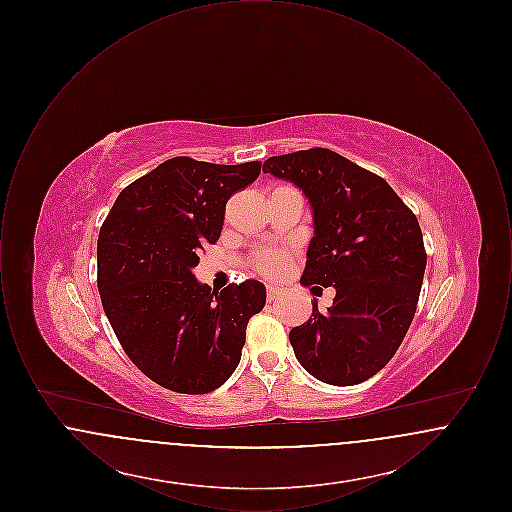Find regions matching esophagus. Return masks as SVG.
I'll list each match as a JSON object with an SVG mask.
<instances>
[{
    "label": "esophagus",
    "mask_w": 512,
    "mask_h": 512,
    "mask_svg": "<svg viewBox=\"0 0 512 512\" xmlns=\"http://www.w3.org/2000/svg\"><path fill=\"white\" fill-rule=\"evenodd\" d=\"M282 293V290H278V288H274V286H268L267 288V299L268 301H274L278 295Z\"/></svg>",
    "instance_id": "esophagus-1"
}]
</instances>
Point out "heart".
<instances>
[{
	"label": "heart",
	"mask_w": 512,
	"mask_h": 512,
	"mask_svg": "<svg viewBox=\"0 0 512 512\" xmlns=\"http://www.w3.org/2000/svg\"><path fill=\"white\" fill-rule=\"evenodd\" d=\"M288 263V255L284 251H278V249H268V251H261L253 257V267L267 276V278H276L282 274V270L286 268Z\"/></svg>",
	"instance_id": "heart-1"
}]
</instances>
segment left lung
Instances as JSON below:
<instances>
[{
  "label": "left lung",
  "instance_id": "8db88e82",
  "mask_svg": "<svg viewBox=\"0 0 512 512\" xmlns=\"http://www.w3.org/2000/svg\"><path fill=\"white\" fill-rule=\"evenodd\" d=\"M263 171L311 203L315 236L303 286H334L326 313L290 330L293 353L320 382L355 386L390 363L405 338L426 268L422 230L390 184L326 147L268 157Z\"/></svg>",
  "mask_w": 512,
  "mask_h": 512
}]
</instances>
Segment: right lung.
<instances>
[{"mask_svg": "<svg viewBox=\"0 0 512 512\" xmlns=\"http://www.w3.org/2000/svg\"><path fill=\"white\" fill-rule=\"evenodd\" d=\"M261 163L174 157L122 190L99 230L98 290L124 353L178 393L220 388L242 359L249 318L263 311L257 280L211 292L192 268L219 240L226 201Z\"/></svg>", "mask_w": 512, "mask_h": 512, "instance_id": "obj_1", "label": "right lung"}]
</instances>
